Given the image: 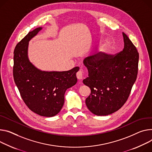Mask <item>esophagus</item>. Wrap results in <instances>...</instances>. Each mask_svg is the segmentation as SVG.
Wrapping results in <instances>:
<instances>
[{"label": "esophagus", "instance_id": "34e87169", "mask_svg": "<svg viewBox=\"0 0 152 152\" xmlns=\"http://www.w3.org/2000/svg\"><path fill=\"white\" fill-rule=\"evenodd\" d=\"M76 77L79 80H80L83 78V72H82V71L79 70V72H77L76 73Z\"/></svg>", "mask_w": 152, "mask_h": 152}]
</instances>
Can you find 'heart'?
I'll list each match as a JSON object with an SVG mask.
<instances>
[{
	"label": "heart",
	"mask_w": 152,
	"mask_h": 152,
	"mask_svg": "<svg viewBox=\"0 0 152 152\" xmlns=\"http://www.w3.org/2000/svg\"><path fill=\"white\" fill-rule=\"evenodd\" d=\"M106 48H107V46H106L105 44H104V45H102L100 47V51H101V52H104V51L106 50Z\"/></svg>",
	"instance_id": "1"
}]
</instances>
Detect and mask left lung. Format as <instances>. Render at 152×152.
Instances as JSON below:
<instances>
[{
  "instance_id": "8db88e82",
  "label": "left lung",
  "mask_w": 152,
  "mask_h": 152,
  "mask_svg": "<svg viewBox=\"0 0 152 152\" xmlns=\"http://www.w3.org/2000/svg\"><path fill=\"white\" fill-rule=\"evenodd\" d=\"M122 35L124 47L121 52L115 55L100 52L84 61L88 77L83 83L91 89L86 104L96 115L118 111L127 101L136 81L139 53L128 36Z\"/></svg>"
}]
</instances>
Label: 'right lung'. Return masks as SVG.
Here are the masks:
<instances>
[{
	"mask_svg": "<svg viewBox=\"0 0 152 152\" xmlns=\"http://www.w3.org/2000/svg\"><path fill=\"white\" fill-rule=\"evenodd\" d=\"M42 29L30 31L16 45L14 51L13 77L21 97L32 112L42 116L56 115L64 104L65 91L77 80L76 66L65 72L41 71L28 58L29 41Z\"/></svg>",
	"mask_w": 152,
	"mask_h": 152,
	"instance_id": "add662e5",
	"label": "right lung"
}]
</instances>
